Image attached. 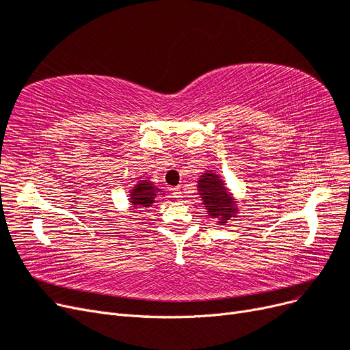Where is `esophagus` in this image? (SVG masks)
<instances>
[{"label":"esophagus","instance_id":"obj_1","mask_svg":"<svg viewBox=\"0 0 350 350\" xmlns=\"http://www.w3.org/2000/svg\"><path fill=\"white\" fill-rule=\"evenodd\" d=\"M172 194L175 198H181L183 197V191H181V187H175L172 188Z\"/></svg>","mask_w":350,"mask_h":350}]
</instances>
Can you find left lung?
<instances>
[{"label": "left lung", "instance_id": "1", "mask_svg": "<svg viewBox=\"0 0 350 350\" xmlns=\"http://www.w3.org/2000/svg\"><path fill=\"white\" fill-rule=\"evenodd\" d=\"M198 194L203 200V204L208 216L217 217L219 225L228 224V220L237 217L238 206L232 197L220 175L215 172H206L198 179Z\"/></svg>", "mask_w": 350, "mask_h": 350}]
</instances>
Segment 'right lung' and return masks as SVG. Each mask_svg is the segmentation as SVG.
<instances>
[{"instance_id":"1","label":"right lung","mask_w":350,"mask_h":350,"mask_svg":"<svg viewBox=\"0 0 350 350\" xmlns=\"http://www.w3.org/2000/svg\"><path fill=\"white\" fill-rule=\"evenodd\" d=\"M130 193L131 206L137 208H144L152 207L157 194H161V188L154 187L149 179H140V181L130 189Z\"/></svg>"}]
</instances>
